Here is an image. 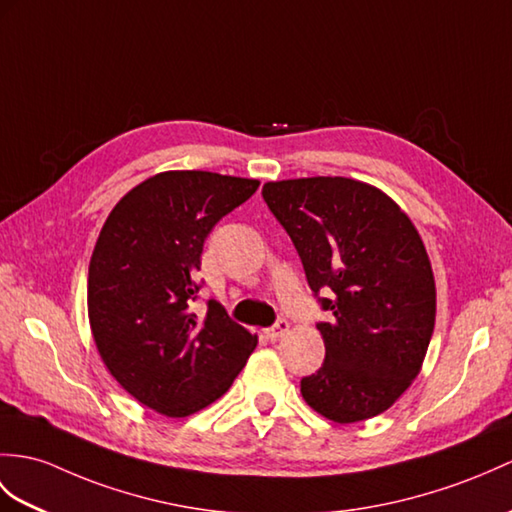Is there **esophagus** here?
<instances>
[{
    "mask_svg": "<svg viewBox=\"0 0 512 512\" xmlns=\"http://www.w3.org/2000/svg\"><path fill=\"white\" fill-rule=\"evenodd\" d=\"M288 331H290V320L279 318L275 325L266 329V336L272 338V340H277V338H283L285 334H288Z\"/></svg>",
    "mask_w": 512,
    "mask_h": 512,
    "instance_id": "34e87169",
    "label": "esophagus"
}]
</instances>
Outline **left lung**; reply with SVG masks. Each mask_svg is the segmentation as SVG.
<instances>
[{"mask_svg": "<svg viewBox=\"0 0 512 512\" xmlns=\"http://www.w3.org/2000/svg\"><path fill=\"white\" fill-rule=\"evenodd\" d=\"M266 205L331 314L318 323L325 362L301 379L307 406L334 423L386 412L419 375L436 320V283L419 231L395 200L362 181H270Z\"/></svg>", "mask_w": 512, "mask_h": 512, "instance_id": "8db88e82", "label": "left lung"}]
</instances>
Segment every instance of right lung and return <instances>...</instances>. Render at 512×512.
Here are the masks:
<instances>
[{
  "instance_id": "right-lung-1",
  "label": "right lung",
  "mask_w": 512,
  "mask_h": 512,
  "mask_svg": "<svg viewBox=\"0 0 512 512\" xmlns=\"http://www.w3.org/2000/svg\"><path fill=\"white\" fill-rule=\"evenodd\" d=\"M259 187L255 178L172 170L117 202L95 242L87 305L95 347L128 395L172 419L220 399L257 336L224 307H189L207 235Z\"/></svg>"
}]
</instances>
